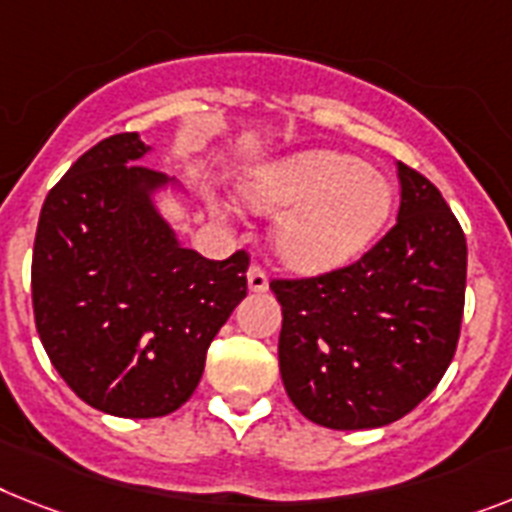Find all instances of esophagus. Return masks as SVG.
<instances>
[{"mask_svg":"<svg viewBox=\"0 0 512 512\" xmlns=\"http://www.w3.org/2000/svg\"><path fill=\"white\" fill-rule=\"evenodd\" d=\"M248 287H251L253 293H264L266 287H269V277H266L264 266L261 264L248 266Z\"/></svg>","mask_w":512,"mask_h":512,"instance_id":"34e87169","label":"esophagus"}]
</instances>
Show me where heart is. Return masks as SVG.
Segmentation results:
<instances>
[{
  "label": "heart",
  "instance_id": "1",
  "mask_svg": "<svg viewBox=\"0 0 512 512\" xmlns=\"http://www.w3.org/2000/svg\"><path fill=\"white\" fill-rule=\"evenodd\" d=\"M251 204L285 211L274 248L298 272H329L348 264L377 238L392 209L382 172L340 151H306L266 167L248 185Z\"/></svg>",
  "mask_w": 512,
  "mask_h": 512
}]
</instances>
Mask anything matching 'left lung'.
<instances>
[{"label": "left lung", "instance_id": "1", "mask_svg": "<svg viewBox=\"0 0 512 512\" xmlns=\"http://www.w3.org/2000/svg\"><path fill=\"white\" fill-rule=\"evenodd\" d=\"M398 222L345 266L272 277L287 398L329 429L411 413L445 377L466 303V235L432 180L398 162Z\"/></svg>", "mask_w": 512, "mask_h": 512}]
</instances>
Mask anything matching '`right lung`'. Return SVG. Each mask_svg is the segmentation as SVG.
I'll return each instance as SVG.
<instances>
[{
    "label": "right lung",
    "instance_id": "1",
    "mask_svg": "<svg viewBox=\"0 0 512 512\" xmlns=\"http://www.w3.org/2000/svg\"><path fill=\"white\" fill-rule=\"evenodd\" d=\"M138 133L88 149L49 190L31 293L38 337L59 377L96 411L156 418L201 382L206 350L248 293V256L177 246L151 206L162 172L138 164Z\"/></svg>",
    "mask_w": 512,
    "mask_h": 512
}]
</instances>
